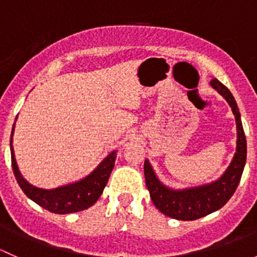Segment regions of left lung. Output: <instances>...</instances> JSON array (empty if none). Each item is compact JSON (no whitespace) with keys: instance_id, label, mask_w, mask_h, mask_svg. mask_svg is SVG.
<instances>
[{"instance_id":"8db88e82","label":"left lung","mask_w":257,"mask_h":257,"mask_svg":"<svg viewBox=\"0 0 257 257\" xmlns=\"http://www.w3.org/2000/svg\"><path fill=\"white\" fill-rule=\"evenodd\" d=\"M210 84L226 99L235 115L237 129L236 152L227 169L217 180L205 185L183 189V190H174L160 183L150 163L145 160L144 175L150 198L157 209L173 219L184 220V221L196 220L222 208L234 195L245 167L246 138L235 98L232 97L231 92L216 78L211 79Z\"/></svg>"}]
</instances>
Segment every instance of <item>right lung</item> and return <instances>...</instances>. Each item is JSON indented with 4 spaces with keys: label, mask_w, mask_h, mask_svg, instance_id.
Here are the masks:
<instances>
[{
    "label": "right lung",
    "mask_w": 257,
    "mask_h": 257,
    "mask_svg": "<svg viewBox=\"0 0 257 257\" xmlns=\"http://www.w3.org/2000/svg\"><path fill=\"white\" fill-rule=\"evenodd\" d=\"M14 129L15 124L12 128L11 142H10L12 169H14V174L16 177L18 185L31 200L54 214H72V212L88 209L99 199L114 168V162L116 158L115 150L108 154L102 160V163L82 180L56 189H49V190L48 189H40L28 183L18 170L16 159H15L14 147H12Z\"/></svg>",
    "instance_id": "obj_1"
}]
</instances>
